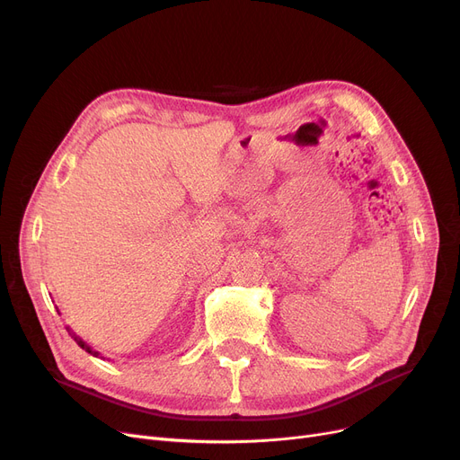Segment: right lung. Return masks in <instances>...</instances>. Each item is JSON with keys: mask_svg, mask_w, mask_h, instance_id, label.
Returning <instances> with one entry per match:
<instances>
[{"mask_svg": "<svg viewBox=\"0 0 460 460\" xmlns=\"http://www.w3.org/2000/svg\"><path fill=\"white\" fill-rule=\"evenodd\" d=\"M66 330H68V333H70L72 337H75V341H76V343H78V345H80V347H82V349H84L85 352H89V354H93V356H99V352H96V350H93V349H91V347H89V345H87L85 341H82V340H80V337H78V335H76L75 332H70V328H66Z\"/></svg>", "mask_w": 460, "mask_h": 460, "instance_id": "right-lung-1", "label": "right lung"}]
</instances>
